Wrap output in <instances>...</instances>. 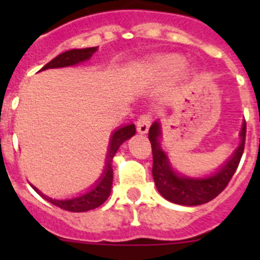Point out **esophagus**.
Wrapping results in <instances>:
<instances>
[{"label": "esophagus", "instance_id": "obj_1", "mask_svg": "<svg viewBox=\"0 0 260 260\" xmlns=\"http://www.w3.org/2000/svg\"><path fill=\"white\" fill-rule=\"evenodd\" d=\"M151 116L148 114H142L137 121V130L139 134H146L151 126Z\"/></svg>", "mask_w": 260, "mask_h": 260}]
</instances>
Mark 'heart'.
<instances>
[{
  "mask_svg": "<svg viewBox=\"0 0 260 260\" xmlns=\"http://www.w3.org/2000/svg\"><path fill=\"white\" fill-rule=\"evenodd\" d=\"M183 66V58L177 54H167V56H158L147 63V68L156 73H164L171 74L176 73Z\"/></svg>",
  "mask_w": 260,
  "mask_h": 260,
  "instance_id": "1",
  "label": "heart"
}]
</instances>
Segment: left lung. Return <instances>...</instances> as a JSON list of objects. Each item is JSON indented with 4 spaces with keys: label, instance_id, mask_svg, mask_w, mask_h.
<instances>
[{
    "label": "left lung",
    "instance_id": "obj_1",
    "mask_svg": "<svg viewBox=\"0 0 260 260\" xmlns=\"http://www.w3.org/2000/svg\"><path fill=\"white\" fill-rule=\"evenodd\" d=\"M160 138H161V127L160 122L156 121L150 127L148 139L152 147V176L158 192L172 203L182 204V206H199V204L208 203L216 198L226 187L234 172L237 171L245 148L246 122L242 123L240 133L241 142L233 155L219 168V171L202 178H194V177L177 173L172 168L167 153L162 151Z\"/></svg>",
    "mask_w": 260,
    "mask_h": 260
}]
</instances>
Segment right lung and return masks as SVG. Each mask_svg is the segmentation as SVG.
I'll list each match as a JSON object with an SVG mask.
<instances>
[{"mask_svg": "<svg viewBox=\"0 0 260 260\" xmlns=\"http://www.w3.org/2000/svg\"><path fill=\"white\" fill-rule=\"evenodd\" d=\"M96 50H98V47L68 50V52L61 53L56 58H53L52 61L48 62L47 65L41 69V70L78 65L80 62L88 61ZM135 132H137L135 130V125H133V123L121 126V127L117 128L116 132H113V134L110 137L104 171H103L100 178L86 192H83V194L78 195V197H73L70 199H53L43 194L34 185H31L32 189L35 190L39 195H41L45 201L49 202V203L54 204V206L62 208V210L70 211V212H86V211L93 210V208L102 206L108 199V197L110 195V190H112V182H113V168H112V162H113L114 155H116L117 150L121 147V144L127 141L128 138H132L135 134Z\"/></svg>", "mask_w": 260, "mask_h": 260, "instance_id": "obj_1", "label": "right lung"}]
</instances>
